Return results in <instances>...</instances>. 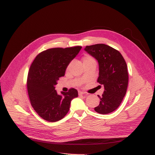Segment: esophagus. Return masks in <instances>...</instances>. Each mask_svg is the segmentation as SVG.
Segmentation results:
<instances>
[{
    "label": "esophagus",
    "instance_id": "34e87169",
    "mask_svg": "<svg viewBox=\"0 0 155 155\" xmlns=\"http://www.w3.org/2000/svg\"><path fill=\"white\" fill-rule=\"evenodd\" d=\"M78 94H79V96H81V95H85V96H87V93H85V92H83V91H79V92H78Z\"/></svg>",
    "mask_w": 155,
    "mask_h": 155
}]
</instances>
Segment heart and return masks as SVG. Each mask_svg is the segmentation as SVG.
Listing matches in <instances>:
<instances>
[{
	"label": "heart",
	"instance_id": "obj_1",
	"mask_svg": "<svg viewBox=\"0 0 155 155\" xmlns=\"http://www.w3.org/2000/svg\"><path fill=\"white\" fill-rule=\"evenodd\" d=\"M95 61V60L92 57H91V56H88V55L85 56V57L83 58V63L88 62V61Z\"/></svg>",
	"mask_w": 155,
	"mask_h": 155
}]
</instances>
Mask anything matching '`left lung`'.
I'll return each mask as SVG.
<instances>
[{"label": "left lung", "instance_id": "1", "mask_svg": "<svg viewBox=\"0 0 155 155\" xmlns=\"http://www.w3.org/2000/svg\"><path fill=\"white\" fill-rule=\"evenodd\" d=\"M87 52L94 58L99 64L97 82L104 85L100 101L94 108L97 113L106 114L114 111L122 101L128 86L127 66L118 50L105 44L87 46Z\"/></svg>", "mask_w": 155, "mask_h": 155}]
</instances>
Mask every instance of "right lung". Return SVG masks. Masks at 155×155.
Here are the masks:
<instances>
[{
    "instance_id": "add662e5",
    "label": "right lung",
    "mask_w": 155,
    "mask_h": 155,
    "mask_svg": "<svg viewBox=\"0 0 155 155\" xmlns=\"http://www.w3.org/2000/svg\"><path fill=\"white\" fill-rule=\"evenodd\" d=\"M81 46L54 48L42 51L31 64L27 88L31 105L42 118L54 122L63 118L70 109L71 101L78 96L76 89L58 94L55 90L60 77L64 76L69 63Z\"/></svg>"
}]
</instances>
